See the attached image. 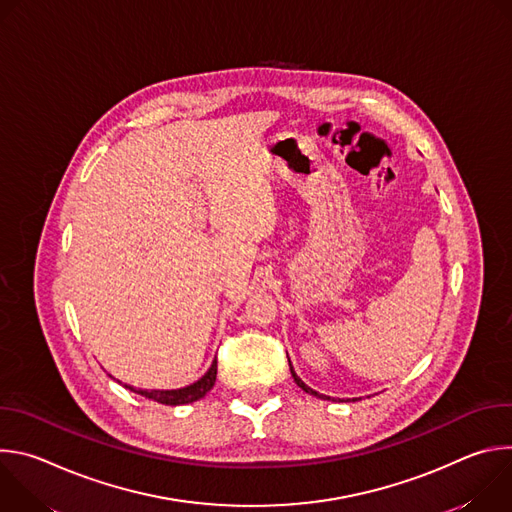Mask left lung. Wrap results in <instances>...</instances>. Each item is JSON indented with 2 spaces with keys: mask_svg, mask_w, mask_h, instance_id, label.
<instances>
[{
  "mask_svg": "<svg viewBox=\"0 0 512 512\" xmlns=\"http://www.w3.org/2000/svg\"><path fill=\"white\" fill-rule=\"evenodd\" d=\"M289 371H291V377H294V381H296V385L302 389V391H306V393H310V395H314V397H320V399H330V397H324V395H320L318 391H314V389H310L298 375H296V371H294V367H291V362H289Z\"/></svg>",
  "mask_w": 512,
  "mask_h": 512,
  "instance_id": "obj_1",
  "label": "left lung"
}]
</instances>
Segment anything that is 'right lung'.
Returning <instances> with one entry per match:
<instances>
[{
  "mask_svg": "<svg viewBox=\"0 0 512 512\" xmlns=\"http://www.w3.org/2000/svg\"><path fill=\"white\" fill-rule=\"evenodd\" d=\"M214 381H216V360H212L210 369L204 373V377H200L196 383L188 385V387H182V389H172V391H148V389H133L129 385H125L129 391L141 395V397H148L152 401H158L162 405H186V403H194L198 399H202L212 387H214Z\"/></svg>",
  "mask_w": 512,
  "mask_h": 512,
  "instance_id": "add662e5",
  "label": "right lung"
}]
</instances>
